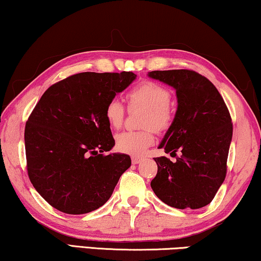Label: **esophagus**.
Wrapping results in <instances>:
<instances>
[{
  "mask_svg": "<svg viewBox=\"0 0 261 261\" xmlns=\"http://www.w3.org/2000/svg\"><path fill=\"white\" fill-rule=\"evenodd\" d=\"M142 161V158H139V156H132V162L133 164H138Z\"/></svg>",
  "mask_w": 261,
  "mask_h": 261,
  "instance_id": "1",
  "label": "esophagus"
}]
</instances>
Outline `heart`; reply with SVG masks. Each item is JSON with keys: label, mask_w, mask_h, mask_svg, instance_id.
Listing matches in <instances>:
<instances>
[{"label": "heart", "mask_w": 261, "mask_h": 261, "mask_svg": "<svg viewBox=\"0 0 261 261\" xmlns=\"http://www.w3.org/2000/svg\"><path fill=\"white\" fill-rule=\"evenodd\" d=\"M171 93L166 86L153 82L143 80L127 93L129 108H146L142 117V130H126L117 135L115 147L123 154L140 156L155 142V127L158 132L169 129L175 118L174 107L170 103ZM105 119L108 126L119 129L125 121L126 110L119 99L108 100L105 106Z\"/></svg>", "instance_id": "obj_1"}]
</instances>
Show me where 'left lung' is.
I'll return each mask as SVG.
<instances>
[{
  "label": "left lung",
  "instance_id": "obj_1",
  "mask_svg": "<svg viewBox=\"0 0 261 261\" xmlns=\"http://www.w3.org/2000/svg\"><path fill=\"white\" fill-rule=\"evenodd\" d=\"M150 78L174 87L177 112L159 148L179 151L171 162L155 158L158 174L151 189L176 209H199L211 203L227 171L232 120L225 101L209 79L192 70L151 71Z\"/></svg>",
  "mask_w": 261,
  "mask_h": 261
}]
</instances>
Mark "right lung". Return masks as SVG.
Here are the masks:
<instances>
[{"mask_svg":"<svg viewBox=\"0 0 261 261\" xmlns=\"http://www.w3.org/2000/svg\"><path fill=\"white\" fill-rule=\"evenodd\" d=\"M133 72L70 75L47 89L25 123L27 170L31 183L55 209L69 215L97 210L130 167L114 146L105 119L108 100L133 82Z\"/></svg>","mask_w":261,"mask_h":261,"instance_id":"obj_1","label":"right lung"}]
</instances>
